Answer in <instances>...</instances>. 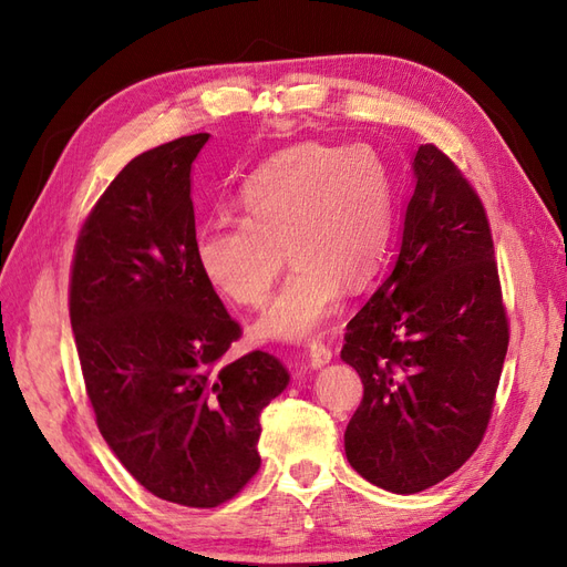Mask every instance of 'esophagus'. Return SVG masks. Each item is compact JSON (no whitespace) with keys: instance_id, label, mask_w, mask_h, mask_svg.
Returning a JSON list of instances; mask_svg holds the SVG:
<instances>
[{"instance_id":"obj_1","label":"esophagus","mask_w":567,"mask_h":567,"mask_svg":"<svg viewBox=\"0 0 567 567\" xmlns=\"http://www.w3.org/2000/svg\"><path fill=\"white\" fill-rule=\"evenodd\" d=\"M333 359V350L326 346L323 340H312L310 342V364L315 367V369H319V367H326Z\"/></svg>"}]
</instances>
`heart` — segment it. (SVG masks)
Masks as SVG:
<instances>
[{
  "label": "heart",
  "instance_id": "1",
  "mask_svg": "<svg viewBox=\"0 0 567 567\" xmlns=\"http://www.w3.org/2000/svg\"><path fill=\"white\" fill-rule=\"evenodd\" d=\"M246 219H210L196 255L217 293L260 307L288 257L293 269L257 329L305 338L329 319L342 284L362 288L381 269L394 229V184L369 146L305 142L269 158L241 192Z\"/></svg>",
  "mask_w": 567,
  "mask_h": 567
}]
</instances>
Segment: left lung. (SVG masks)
I'll return each mask as SVG.
<instances>
[{
  "instance_id": "8db88e82",
  "label": "left lung",
  "mask_w": 567,
  "mask_h": 567,
  "mask_svg": "<svg viewBox=\"0 0 567 567\" xmlns=\"http://www.w3.org/2000/svg\"><path fill=\"white\" fill-rule=\"evenodd\" d=\"M414 175L398 262L350 319L340 350L364 383L348 461L398 494L433 487L473 456L508 350L483 200L435 144L419 148Z\"/></svg>"
}]
</instances>
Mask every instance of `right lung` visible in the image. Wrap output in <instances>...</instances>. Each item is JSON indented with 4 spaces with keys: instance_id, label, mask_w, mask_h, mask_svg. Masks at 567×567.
I'll return each instance as SVG.
<instances>
[{
    "instance_id": "1",
    "label": "right lung",
    "mask_w": 567,
    "mask_h": 567,
    "mask_svg": "<svg viewBox=\"0 0 567 567\" xmlns=\"http://www.w3.org/2000/svg\"><path fill=\"white\" fill-rule=\"evenodd\" d=\"M208 132L130 161L78 234L68 310L96 425L158 499L215 508L260 471L277 357L231 359L244 336L196 255L192 163Z\"/></svg>"
}]
</instances>
